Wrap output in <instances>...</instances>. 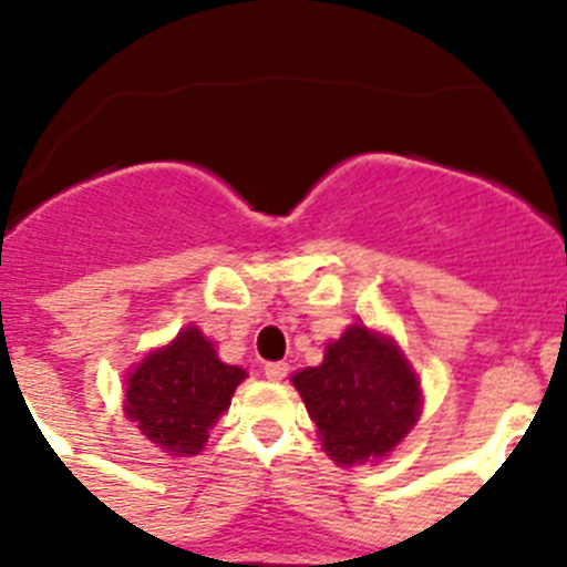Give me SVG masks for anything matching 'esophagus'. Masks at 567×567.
<instances>
[{
    "label": "esophagus",
    "mask_w": 567,
    "mask_h": 567,
    "mask_svg": "<svg viewBox=\"0 0 567 567\" xmlns=\"http://www.w3.org/2000/svg\"><path fill=\"white\" fill-rule=\"evenodd\" d=\"M264 374H267L269 380H275V383H278V380H284L289 374V365L284 363V360H280V363H267V365H264Z\"/></svg>",
    "instance_id": "34e87169"
}]
</instances>
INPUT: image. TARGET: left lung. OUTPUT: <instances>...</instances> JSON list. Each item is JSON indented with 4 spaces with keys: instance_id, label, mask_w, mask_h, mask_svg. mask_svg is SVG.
I'll use <instances>...</instances> for the list:
<instances>
[{
    "instance_id": "8db88e82",
    "label": "left lung",
    "mask_w": 567,
    "mask_h": 567,
    "mask_svg": "<svg viewBox=\"0 0 567 567\" xmlns=\"http://www.w3.org/2000/svg\"><path fill=\"white\" fill-rule=\"evenodd\" d=\"M338 465L380 460L412 432L423 409L420 380L392 338L352 323L327 346L323 363L292 374Z\"/></svg>"
}]
</instances>
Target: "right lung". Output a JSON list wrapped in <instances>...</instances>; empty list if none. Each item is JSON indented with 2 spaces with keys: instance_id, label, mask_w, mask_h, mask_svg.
I'll return each instance as SVG.
<instances>
[{
  "instance_id": "right-lung-1",
  "label": "right lung",
  "mask_w": 567,
  "mask_h": 567,
  "mask_svg": "<svg viewBox=\"0 0 567 567\" xmlns=\"http://www.w3.org/2000/svg\"><path fill=\"white\" fill-rule=\"evenodd\" d=\"M244 378L240 365L218 360L202 329L187 327L127 374L124 414L150 443L175 457H193Z\"/></svg>"
}]
</instances>
